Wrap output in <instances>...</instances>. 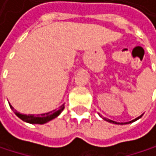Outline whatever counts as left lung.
I'll list each match as a JSON object with an SVG mask.
<instances>
[{
	"label": "left lung",
	"mask_w": 156,
	"mask_h": 156,
	"mask_svg": "<svg viewBox=\"0 0 156 156\" xmlns=\"http://www.w3.org/2000/svg\"><path fill=\"white\" fill-rule=\"evenodd\" d=\"M142 115H141L140 116H138V117H136V119H134V120H132V121H130V122H126V123H117V122H115V121H113V120H110V119H108V118H105V117H103V119L104 120H106V121H108V122H109V123H112V124H116V125H126V124H130V123H132V122H135V121H136L137 119H139L140 117H142Z\"/></svg>",
	"instance_id": "left-lung-1"
}]
</instances>
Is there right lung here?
Wrapping results in <instances>:
<instances>
[{
    "instance_id": "1",
    "label": "right lung",
    "mask_w": 156,
    "mask_h": 156,
    "mask_svg": "<svg viewBox=\"0 0 156 156\" xmlns=\"http://www.w3.org/2000/svg\"><path fill=\"white\" fill-rule=\"evenodd\" d=\"M11 108L13 110V112L15 113V115L20 118L21 120L27 122V123H30V124H40V125H42V124H45L48 121L54 119L55 117H57L58 115H59V114L63 111L64 109V105H62L59 108L58 110H53V111H50V112H48L45 114H41V115H22L19 112H17L15 109L12 108V106L9 103Z\"/></svg>"
}]
</instances>
